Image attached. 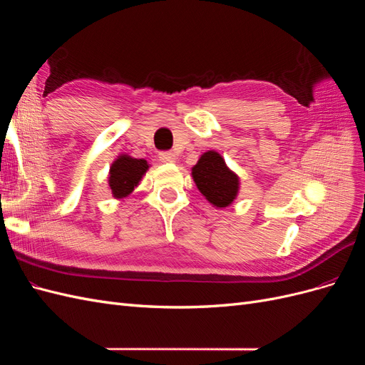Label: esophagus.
Listing matches in <instances>:
<instances>
[{"mask_svg":"<svg viewBox=\"0 0 365 365\" xmlns=\"http://www.w3.org/2000/svg\"><path fill=\"white\" fill-rule=\"evenodd\" d=\"M160 160L163 163H176V155L173 152H161L160 153Z\"/></svg>","mask_w":365,"mask_h":365,"instance_id":"obj_1","label":"esophagus"}]
</instances>
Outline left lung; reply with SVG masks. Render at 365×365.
Returning a JSON list of instances; mask_svg holds the SVG:
<instances>
[{"label":"left lung","instance_id":"8db88e82","mask_svg":"<svg viewBox=\"0 0 365 365\" xmlns=\"http://www.w3.org/2000/svg\"><path fill=\"white\" fill-rule=\"evenodd\" d=\"M192 178L197 190L216 208L235 202L240 190V178L231 170L224 157L216 150H207L192 168Z\"/></svg>","mask_w":365,"mask_h":365}]
</instances>
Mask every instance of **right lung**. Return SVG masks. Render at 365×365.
Returning <instances> with one entry per match:
<instances>
[{"label": "right lung", "instance_id": "1", "mask_svg": "<svg viewBox=\"0 0 365 365\" xmlns=\"http://www.w3.org/2000/svg\"><path fill=\"white\" fill-rule=\"evenodd\" d=\"M149 168L150 164L145 158H134L128 153H118L113 164L109 165L108 172V189L114 200L121 201L134 192Z\"/></svg>", "mask_w": 365, "mask_h": 365}]
</instances>
